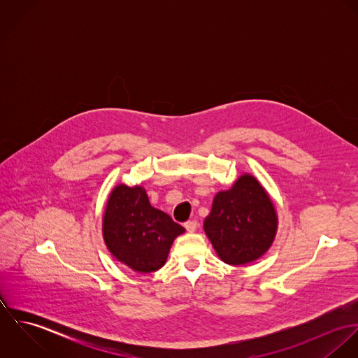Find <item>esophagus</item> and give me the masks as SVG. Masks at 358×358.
<instances>
[{
    "instance_id": "1",
    "label": "esophagus",
    "mask_w": 358,
    "mask_h": 358,
    "mask_svg": "<svg viewBox=\"0 0 358 358\" xmlns=\"http://www.w3.org/2000/svg\"><path fill=\"white\" fill-rule=\"evenodd\" d=\"M197 222L196 220H187L186 223H185V227H186V230L189 231V233H193V231H196V229H197Z\"/></svg>"
}]
</instances>
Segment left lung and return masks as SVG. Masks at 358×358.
<instances>
[{"label": "left lung", "instance_id": "left-lung-1", "mask_svg": "<svg viewBox=\"0 0 358 358\" xmlns=\"http://www.w3.org/2000/svg\"><path fill=\"white\" fill-rule=\"evenodd\" d=\"M277 216L271 200L254 176H241L227 192L216 194L204 230L216 254L229 264H245L271 245Z\"/></svg>", "mask_w": 358, "mask_h": 358}]
</instances>
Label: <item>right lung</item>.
<instances>
[{
    "label": "right lung",
    "mask_w": 358,
    "mask_h": 358,
    "mask_svg": "<svg viewBox=\"0 0 358 358\" xmlns=\"http://www.w3.org/2000/svg\"><path fill=\"white\" fill-rule=\"evenodd\" d=\"M185 231L169 215L153 208L139 187L117 186L107 203L103 236L120 262L139 273L164 266L173 240Z\"/></svg>",
    "instance_id": "obj_1"
}]
</instances>
